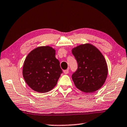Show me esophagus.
<instances>
[{"instance_id":"obj_1","label":"esophagus","mask_w":127,"mask_h":127,"mask_svg":"<svg viewBox=\"0 0 127 127\" xmlns=\"http://www.w3.org/2000/svg\"><path fill=\"white\" fill-rule=\"evenodd\" d=\"M63 72H64V74H68V73H69V69H66V70H64V71H63Z\"/></svg>"}]
</instances>
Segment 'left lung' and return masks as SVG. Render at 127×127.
Here are the masks:
<instances>
[{
  "label": "left lung",
  "mask_w": 127,
  "mask_h": 127,
  "mask_svg": "<svg viewBox=\"0 0 127 127\" xmlns=\"http://www.w3.org/2000/svg\"><path fill=\"white\" fill-rule=\"evenodd\" d=\"M72 53L78 63V69L72 76L76 87L86 93L99 90L104 84L108 73L104 55L96 46L89 43L73 48Z\"/></svg>",
  "instance_id": "1"
}]
</instances>
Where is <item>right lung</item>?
Here are the masks:
<instances>
[{"instance_id": "obj_1", "label": "right lung", "mask_w": 127, "mask_h": 127, "mask_svg": "<svg viewBox=\"0 0 127 127\" xmlns=\"http://www.w3.org/2000/svg\"><path fill=\"white\" fill-rule=\"evenodd\" d=\"M62 70L55 58V50L49 46L32 50L23 63V77L32 90L40 93L50 91L57 84Z\"/></svg>"}]
</instances>
